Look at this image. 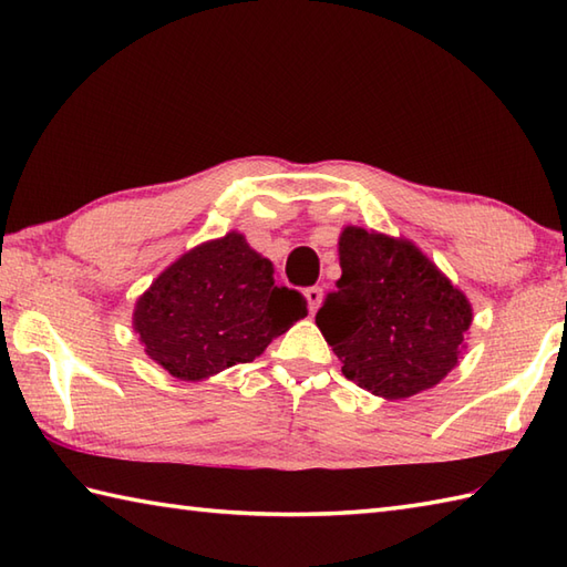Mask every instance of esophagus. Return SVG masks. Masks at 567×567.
Listing matches in <instances>:
<instances>
[{
    "instance_id": "esophagus-1",
    "label": "esophagus",
    "mask_w": 567,
    "mask_h": 567,
    "mask_svg": "<svg viewBox=\"0 0 567 567\" xmlns=\"http://www.w3.org/2000/svg\"><path fill=\"white\" fill-rule=\"evenodd\" d=\"M305 297H307V305H309V311H311V315H317V309L321 307V299H323L321 287H307V290H305Z\"/></svg>"
}]
</instances>
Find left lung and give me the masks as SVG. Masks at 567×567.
Returning <instances> with one entry per match:
<instances>
[{
	"label": "left lung",
	"instance_id": "left-lung-1",
	"mask_svg": "<svg viewBox=\"0 0 567 567\" xmlns=\"http://www.w3.org/2000/svg\"><path fill=\"white\" fill-rule=\"evenodd\" d=\"M341 277L317 327L358 388L406 400L457 365L473 307L412 240L346 226Z\"/></svg>",
	"mask_w": 567,
	"mask_h": 567
}]
</instances>
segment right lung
I'll list each match as a JSON object with an SVG mask.
<instances>
[{
  "label": "right lung",
  "mask_w": 567,
  "mask_h": 567,
  "mask_svg": "<svg viewBox=\"0 0 567 567\" xmlns=\"http://www.w3.org/2000/svg\"><path fill=\"white\" fill-rule=\"evenodd\" d=\"M272 275L238 231L189 248L136 299L134 331L146 355L185 382L256 360L307 317L305 297Z\"/></svg>",
  "instance_id": "obj_1"
}]
</instances>
